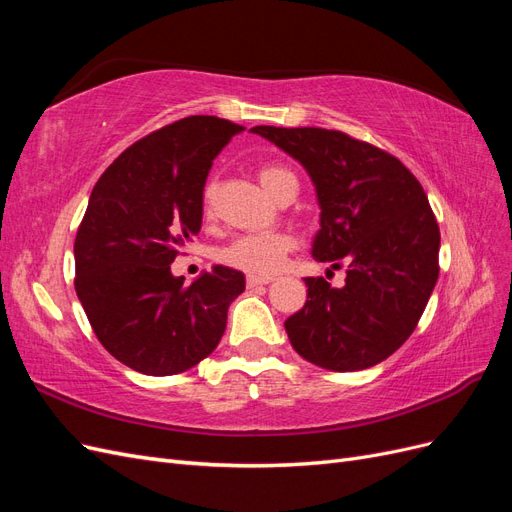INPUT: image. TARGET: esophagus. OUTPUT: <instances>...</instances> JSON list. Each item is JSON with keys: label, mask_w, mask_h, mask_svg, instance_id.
Instances as JSON below:
<instances>
[{"label": "esophagus", "mask_w": 512, "mask_h": 512, "mask_svg": "<svg viewBox=\"0 0 512 512\" xmlns=\"http://www.w3.org/2000/svg\"><path fill=\"white\" fill-rule=\"evenodd\" d=\"M273 277H258V275H247V288H256V286H265L271 284Z\"/></svg>", "instance_id": "esophagus-1"}]
</instances>
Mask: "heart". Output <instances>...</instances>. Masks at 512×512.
Returning a JSON list of instances; mask_svg holds the SVG:
<instances>
[{"label":"heart","mask_w":512,"mask_h":512,"mask_svg":"<svg viewBox=\"0 0 512 512\" xmlns=\"http://www.w3.org/2000/svg\"><path fill=\"white\" fill-rule=\"evenodd\" d=\"M258 179L273 198L280 192V188L288 181H297L288 168L267 164L258 170ZM213 183H209L203 194L205 213L211 215L213 207ZM294 239L288 232H262V235H243L235 241H230L226 247L220 250V260L224 265L239 269L243 273L269 277L282 269L286 256L292 252Z\"/></svg>","instance_id":"b5f03b06"}]
</instances>
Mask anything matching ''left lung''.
Wrapping results in <instances>:
<instances>
[{"mask_svg": "<svg viewBox=\"0 0 512 512\" xmlns=\"http://www.w3.org/2000/svg\"><path fill=\"white\" fill-rule=\"evenodd\" d=\"M252 132L307 170L320 205L312 256L346 265L342 288L305 277L307 301L284 322L292 348L331 371L389 359L416 329L440 273V228L423 185L391 153L344 132Z\"/></svg>", "mask_w": 512, "mask_h": 512, "instance_id": "8db88e82", "label": "left lung"}]
</instances>
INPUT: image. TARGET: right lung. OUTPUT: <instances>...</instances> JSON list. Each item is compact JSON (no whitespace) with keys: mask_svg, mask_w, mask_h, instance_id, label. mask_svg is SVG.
Here are the masks:
<instances>
[{"mask_svg":"<svg viewBox=\"0 0 512 512\" xmlns=\"http://www.w3.org/2000/svg\"><path fill=\"white\" fill-rule=\"evenodd\" d=\"M228 119L192 115L147 134L104 170L76 232V297L100 344L145 376H173L209 356L241 271L215 265L190 286L170 262L203 224L213 160L243 132Z\"/></svg>","mask_w":512,"mask_h":512,"instance_id":"add662e5","label":"right lung"}]
</instances>
